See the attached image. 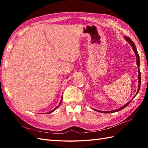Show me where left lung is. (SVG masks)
I'll use <instances>...</instances> for the list:
<instances>
[{
    "instance_id": "8db88e82",
    "label": "left lung",
    "mask_w": 148,
    "mask_h": 148,
    "mask_svg": "<svg viewBox=\"0 0 148 148\" xmlns=\"http://www.w3.org/2000/svg\"><path fill=\"white\" fill-rule=\"evenodd\" d=\"M125 37V39H126V40L127 42H128V43L130 44V45H131V46L132 47V49H133V50H134V53H135V54H136V58H137V67H138V78H139V85H138V90H137V93H136V95H135V96H134V97H136L137 95V93H139V89H140V81H141V76H140V70H139V65H140V61H139V54H138V52H137V48H136V45H135V44H134V42L132 41V40L130 38H128V37H127V36H125L124 37ZM134 98L132 99L130 101H129L128 102V103H127L126 104H125V106H122L121 108H119V109H116V110H113V111H98V110H96V109H94L95 110V111H98V112H103V113H111V112H118V111H121V110H122V109H123L125 108H126V107L129 104V103L131 102V101L132 100L134 99Z\"/></svg>"
}]
</instances>
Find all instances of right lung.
I'll return each instance as SVG.
<instances>
[{
    "mask_svg": "<svg viewBox=\"0 0 148 148\" xmlns=\"http://www.w3.org/2000/svg\"><path fill=\"white\" fill-rule=\"evenodd\" d=\"M62 100H61V101H60V103H59V105L57 106V107H56V108H55V109H53V110H52V111H50V112H47V113H48H48H51V112H53V111H55V110L56 109H57V108H58V107L60 106V104H61V103H62Z\"/></svg>",
    "mask_w": 148,
    "mask_h": 148,
    "instance_id": "obj_1",
    "label": "right lung"
}]
</instances>
